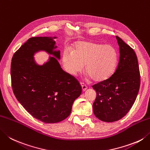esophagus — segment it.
I'll list each match as a JSON object with an SVG mask.
<instances>
[{"label": "esophagus", "mask_w": 150, "mask_h": 150, "mask_svg": "<svg viewBox=\"0 0 150 150\" xmlns=\"http://www.w3.org/2000/svg\"><path fill=\"white\" fill-rule=\"evenodd\" d=\"M81 86H82V89H83V91H85V90H86L87 89L86 85L84 83H81Z\"/></svg>", "instance_id": "1"}]
</instances>
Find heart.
Masks as SVG:
<instances>
[{"label": "heart", "instance_id": "heart-1", "mask_svg": "<svg viewBox=\"0 0 150 150\" xmlns=\"http://www.w3.org/2000/svg\"><path fill=\"white\" fill-rule=\"evenodd\" d=\"M118 55L116 49L109 45L79 42L73 46V51L64 50L62 61L64 68L72 75L85 70L95 82L109 79L115 71Z\"/></svg>", "mask_w": 150, "mask_h": 150}]
</instances>
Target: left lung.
Returning <instances> with one entry per match:
<instances>
[{
    "label": "left lung",
    "instance_id": "left-lung-1",
    "mask_svg": "<svg viewBox=\"0 0 150 150\" xmlns=\"http://www.w3.org/2000/svg\"><path fill=\"white\" fill-rule=\"evenodd\" d=\"M116 38L120 49L116 70L109 79L92 86L97 93L93 113L105 122L118 121L127 114L136 100L140 85L135 52L121 38Z\"/></svg>",
    "mask_w": 150,
    "mask_h": 150
}]
</instances>
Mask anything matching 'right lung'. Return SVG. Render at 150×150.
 Here are the masks:
<instances>
[{"instance_id":"obj_1","label":"right lung","mask_w":150,"mask_h":150,"mask_svg":"<svg viewBox=\"0 0 150 150\" xmlns=\"http://www.w3.org/2000/svg\"><path fill=\"white\" fill-rule=\"evenodd\" d=\"M56 37L29 38L15 52L11 63V81L17 100L35 118L51 124L62 121L71 113L73 102L82 92L80 83L61 68L56 59ZM46 51L54 57L42 66L37 64L33 55Z\"/></svg>"}]
</instances>
